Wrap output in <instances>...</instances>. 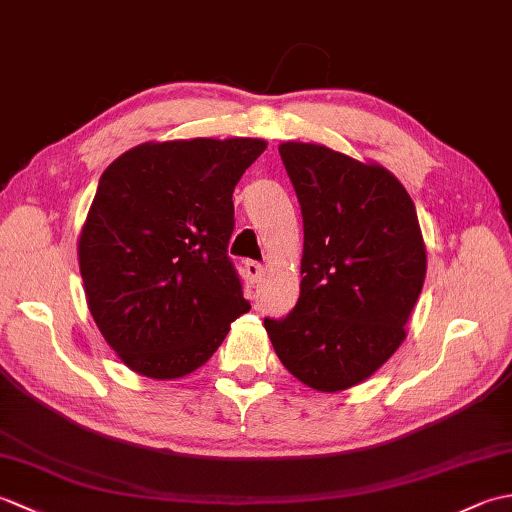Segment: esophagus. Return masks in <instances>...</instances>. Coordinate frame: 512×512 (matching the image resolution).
I'll return each mask as SVG.
<instances>
[{
	"label": "esophagus",
	"instance_id": "esophagus-1",
	"mask_svg": "<svg viewBox=\"0 0 512 512\" xmlns=\"http://www.w3.org/2000/svg\"><path fill=\"white\" fill-rule=\"evenodd\" d=\"M244 268H246V273H248V277H250V281H253V284H259V281H262L264 270H266L262 264L255 262V259H246Z\"/></svg>",
	"mask_w": 512,
	"mask_h": 512
}]
</instances>
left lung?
Returning <instances> with one entry per match:
<instances>
[{"instance_id":"left-lung-1","label":"left lung","mask_w":512,"mask_h":512,"mask_svg":"<svg viewBox=\"0 0 512 512\" xmlns=\"http://www.w3.org/2000/svg\"><path fill=\"white\" fill-rule=\"evenodd\" d=\"M279 154L301 204L303 277L295 310L264 325L292 376L334 394L405 341L427 248L407 189L383 165L297 140Z\"/></svg>"}]
</instances>
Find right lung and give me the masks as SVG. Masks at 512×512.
Masks as SVG:
<instances>
[{"mask_svg":"<svg viewBox=\"0 0 512 512\" xmlns=\"http://www.w3.org/2000/svg\"><path fill=\"white\" fill-rule=\"evenodd\" d=\"M262 138L136 145L103 171L79 235L85 301L132 372L182 378L250 310L226 255L233 189Z\"/></svg>","mask_w":512,"mask_h":512,"instance_id":"1","label":"right lung"}]
</instances>
